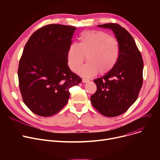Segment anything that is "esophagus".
Instances as JSON below:
<instances>
[{"mask_svg": "<svg viewBox=\"0 0 160 160\" xmlns=\"http://www.w3.org/2000/svg\"><path fill=\"white\" fill-rule=\"evenodd\" d=\"M89 80H88V79H86V78H82V82H83V83H87V82H88Z\"/></svg>", "mask_w": 160, "mask_h": 160, "instance_id": "1", "label": "esophagus"}]
</instances>
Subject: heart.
<instances>
[{"instance_id": "b5f03b06", "label": "heart", "mask_w": 160, "mask_h": 160, "mask_svg": "<svg viewBox=\"0 0 160 160\" xmlns=\"http://www.w3.org/2000/svg\"><path fill=\"white\" fill-rule=\"evenodd\" d=\"M80 39V43H72L67 52V62L72 71L79 68L86 56L89 62L78 71L83 77H91L98 72L105 74L112 70L119 55V45L115 39L101 31H85Z\"/></svg>"}]
</instances>
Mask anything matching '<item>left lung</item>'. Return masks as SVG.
I'll use <instances>...</instances> for the list:
<instances>
[{
  "label": "left lung",
  "instance_id": "1",
  "mask_svg": "<svg viewBox=\"0 0 160 160\" xmlns=\"http://www.w3.org/2000/svg\"><path fill=\"white\" fill-rule=\"evenodd\" d=\"M98 27L113 32L119 55L112 70L94 80L97 91L91 102L100 113L113 117L127 112L137 100L142 85L143 62L135 41L125 28L115 23Z\"/></svg>",
  "mask_w": 160,
  "mask_h": 160
}]
</instances>
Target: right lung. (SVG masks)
Masks as SVG:
<instances>
[{
    "mask_svg": "<svg viewBox=\"0 0 160 160\" xmlns=\"http://www.w3.org/2000/svg\"><path fill=\"white\" fill-rule=\"evenodd\" d=\"M77 28L48 24L36 30L25 45L18 68L24 103L38 115L56 114L69 98V89L82 82L67 64V52Z\"/></svg>",
    "mask_w": 160,
    "mask_h": 160,
    "instance_id": "1",
    "label": "right lung"
}]
</instances>
